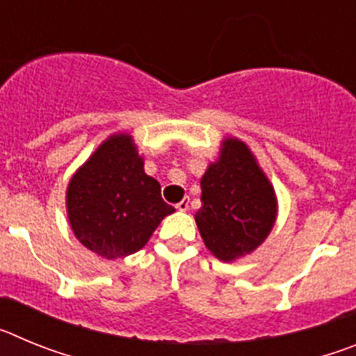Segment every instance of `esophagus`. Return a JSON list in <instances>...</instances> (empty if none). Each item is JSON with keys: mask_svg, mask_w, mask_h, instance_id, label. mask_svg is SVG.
<instances>
[{"mask_svg": "<svg viewBox=\"0 0 356 356\" xmlns=\"http://www.w3.org/2000/svg\"><path fill=\"white\" fill-rule=\"evenodd\" d=\"M188 203H191V201H188V197H184V200H181L180 203L176 205V209L180 210V212H187V210H188Z\"/></svg>", "mask_w": 356, "mask_h": 356, "instance_id": "34e87169", "label": "esophagus"}]
</instances>
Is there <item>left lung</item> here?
<instances>
[{
    "label": "left lung",
    "instance_id": "left-lung-1",
    "mask_svg": "<svg viewBox=\"0 0 356 356\" xmlns=\"http://www.w3.org/2000/svg\"><path fill=\"white\" fill-rule=\"evenodd\" d=\"M276 194L250 147L235 137L222 140L217 162L201 178L196 225L210 253L222 262L250 254L271 234Z\"/></svg>",
    "mask_w": 356,
    "mask_h": 356
}]
</instances>
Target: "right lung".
Returning <instances> with one entry per match:
<instances>
[{
	"mask_svg": "<svg viewBox=\"0 0 356 356\" xmlns=\"http://www.w3.org/2000/svg\"><path fill=\"white\" fill-rule=\"evenodd\" d=\"M65 207L78 241L108 260L143 250L163 217L175 212L160 196L159 181L144 172L128 134L110 135L72 175Z\"/></svg>",
	"mask_w": 356,
	"mask_h": 356,
	"instance_id": "obj_1",
	"label": "right lung"
}]
</instances>
